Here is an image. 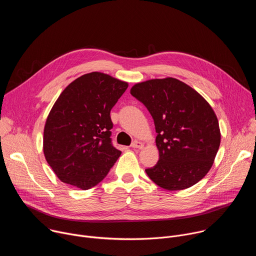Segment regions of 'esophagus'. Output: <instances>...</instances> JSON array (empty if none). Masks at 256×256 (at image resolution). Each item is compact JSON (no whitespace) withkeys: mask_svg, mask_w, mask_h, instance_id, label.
<instances>
[{"mask_svg":"<svg viewBox=\"0 0 256 256\" xmlns=\"http://www.w3.org/2000/svg\"><path fill=\"white\" fill-rule=\"evenodd\" d=\"M142 147H144V144L142 142H138V140H134L132 144V148H134V149H142Z\"/></svg>","mask_w":256,"mask_h":256,"instance_id":"esophagus-1","label":"esophagus"}]
</instances>
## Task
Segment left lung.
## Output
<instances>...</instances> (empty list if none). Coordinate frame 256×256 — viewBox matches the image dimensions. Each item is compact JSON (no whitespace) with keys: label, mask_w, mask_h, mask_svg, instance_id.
Wrapping results in <instances>:
<instances>
[{"label":"left lung","mask_w":256,"mask_h":256,"mask_svg":"<svg viewBox=\"0 0 256 256\" xmlns=\"http://www.w3.org/2000/svg\"><path fill=\"white\" fill-rule=\"evenodd\" d=\"M130 94L151 114L159 161L146 169L167 190L188 188L210 169L221 132L210 105L194 89L174 78L138 83Z\"/></svg>","instance_id":"1"}]
</instances>
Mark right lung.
Listing matches in <instances>:
<instances>
[{"instance_id":"1","label":"right lung","mask_w":256,"mask_h":256,"mask_svg":"<svg viewBox=\"0 0 256 256\" xmlns=\"http://www.w3.org/2000/svg\"><path fill=\"white\" fill-rule=\"evenodd\" d=\"M128 83L93 72L72 82L48 116L44 152L64 184L89 190L104 179L122 152L112 144L110 110Z\"/></svg>"}]
</instances>
